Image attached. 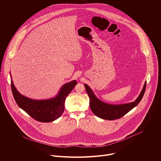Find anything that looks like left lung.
Returning a JSON list of instances; mask_svg holds the SVG:
<instances>
[{
	"instance_id": "8db88e82",
	"label": "left lung",
	"mask_w": 161,
	"mask_h": 161,
	"mask_svg": "<svg viewBox=\"0 0 161 161\" xmlns=\"http://www.w3.org/2000/svg\"><path fill=\"white\" fill-rule=\"evenodd\" d=\"M84 85L90 98V107L92 111L97 117L102 119L113 120L122 117L140 103L145 93L147 81H145L140 96L137 97L135 101L122 104H111L106 103L96 96L92 90L88 85L86 84Z\"/></svg>"
}]
</instances>
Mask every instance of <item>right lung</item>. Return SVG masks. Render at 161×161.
I'll use <instances>...</instances> for the list:
<instances>
[{"label": "right lung", "instance_id": "obj_1", "mask_svg": "<svg viewBox=\"0 0 161 161\" xmlns=\"http://www.w3.org/2000/svg\"><path fill=\"white\" fill-rule=\"evenodd\" d=\"M11 82L12 93L18 106L32 118L41 122H51L61 116L64 111L65 98L77 84L76 80H73L65 83L55 97L48 99L36 100L21 95L14 85L12 77Z\"/></svg>", "mask_w": 161, "mask_h": 161}]
</instances>
